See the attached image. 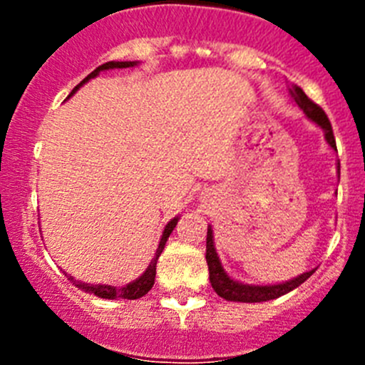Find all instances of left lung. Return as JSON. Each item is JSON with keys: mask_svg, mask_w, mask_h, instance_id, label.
<instances>
[{"mask_svg": "<svg viewBox=\"0 0 365 365\" xmlns=\"http://www.w3.org/2000/svg\"><path fill=\"white\" fill-rule=\"evenodd\" d=\"M291 95L294 98L296 104L303 109V113L311 118L312 122L320 125L325 133V140L329 143V146L336 150V140H334L333 135V125L329 122L327 115H325L324 109L318 104H314L311 98H309L305 93H303L302 87L294 86L291 87ZM214 234H212V227H208L206 232V263H208V272H210V283L214 287V291L217 292L221 298L228 299V302H243V303H256V302H267V299L279 298V296L287 294V292L294 291L296 287L302 285L303 282H307L311 278L314 270H309V272L302 274L298 278L291 279V282L279 283V285H243V283H237L225 272V269L221 267V261H219L217 252H215L214 247Z\"/></svg>", "mask_w": 365, "mask_h": 365, "instance_id": "obj_1", "label": "left lung"}]
</instances>
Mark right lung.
<instances>
[{
	"label": "right lung",
	"instance_id": "right-lung-1",
	"mask_svg": "<svg viewBox=\"0 0 365 365\" xmlns=\"http://www.w3.org/2000/svg\"><path fill=\"white\" fill-rule=\"evenodd\" d=\"M135 62H108V63H102L100 67H96L95 71H93L91 74H87L86 78L82 80V82L78 83V86L74 87L73 91H71V95H73L76 89H78L80 86H83V83L87 82L89 78H95L96 74L100 73V71H108V69H124V67H133ZM69 95V96H71ZM177 221H179V217L172 219V221L168 222L166 228H164L163 232V237H160V243H159V248H157V252H155V257L151 259L150 267L146 269V272L140 276L138 279H135L133 283H128L125 287H111V285H91V283H78L80 289H83V291L91 292V294L98 296V298H106V299H117V298H122V299H138L143 298L144 294H148V291H150L151 287H153L155 283V272H157V259H159L160 252L164 250V245H166L168 237H170V234L173 232V228H175ZM69 279H73L69 276Z\"/></svg>",
	"mask_w": 365,
	"mask_h": 365
}]
</instances>
